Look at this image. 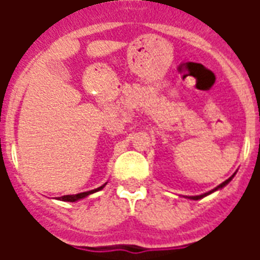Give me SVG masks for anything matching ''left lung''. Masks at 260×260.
<instances>
[{
    "label": "left lung",
    "mask_w": 260,
    "mask_h": 260,
    "mask_svg": "<svg viewBox=\"0 0 260 260\" xmlns=\"http://www.w3.org/2000/svg\"><path fill=\"white\" fill-rule=\"evenodd\" d=\"M235 175H236V173L232 174V175H231V177L228 178L226 181H224V182H222V183H220V185H218V186H216V187H214V189L210 190V191H206V193L200 194V196H183V197L187 198V200H193V201H197V200H201V198L206 197V196H209V194L214 193V191H217V190H221L222 187H224V186H226V185H228V183H230L231 181H232V178H234Z\"/></svg>",
    "instance_id": "left-lung-1"
}]
</instances>
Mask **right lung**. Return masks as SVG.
Returning <instances> with one entry per match:
<instances>
[{
	"label": "right lung",
	"instance_id": "obj_1",
	"mask_svg": "<svg viewBox=\"0 0 260 260\" xmlns=\"http://www.w3.org/2000/svg\"><path fill=\"white\" fill-rule=\"evenodd\" d=\"M106 183H108V182H106ZM106 183H104V185L100 186V187H97V189H94V190H89V191H83V193H78V194H71V196H63V197H59L56 198V200H60V201H66V202H77L79 201V200H83V198L89 197L90 194L97 193V191L102 190L104 187H105Z\"/></svg>",
	"mask_w": 260,
	"mask_h": 260
}]
</instances>
